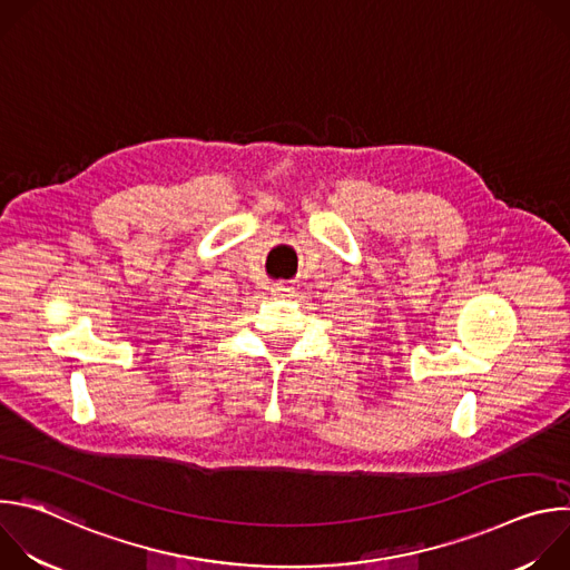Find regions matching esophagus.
<instances>
[{"instance_id": "obj_1", "label": "esophagus", "mask_w": 570, "mask_h": 570, "mask_svg": "<svg viewBox=\"0 0 570 570\" xmlns=\"http://www.w3.org/2000/svg\"><path fill=\"white\" fill-rule=\"evenodd\" d=\"M273 293H275V295H282V297H291V295L295 293V288H293L291 284H275Z\"/></svg>"}]
</instances>
